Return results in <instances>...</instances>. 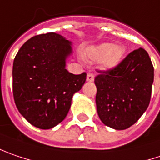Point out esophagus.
Listing matches in <instances>:
<instances>
[{"instance_id": "1", "label": "esophagus", "mask_w": 160, "mask_h": 160, "mask_svg": "<svg viewBox=\"0 0 160 160\" xmlns=\"http://www.w3.org/2000/svg\"><path fill=\"white\" fill-rule=\"evenodd\" d=\"M94 80V75L92 74V73H88L87 74V81H93Z\"/></svg>"}]
</instances>
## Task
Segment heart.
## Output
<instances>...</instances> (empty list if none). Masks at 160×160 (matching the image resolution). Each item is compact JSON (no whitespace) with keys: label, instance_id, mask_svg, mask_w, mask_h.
Segmentation results:
<instances>
[{"label":"heart","instance_id":"b5f03b06","mask_svg":"<svg viewBox=\"0 0 160 160\" xmlns=\"http://www.w3.org/2000/svg\"><path fill=\"white\" fill-rule=\"evenodd\" d=\"M126 49L120 43H102L89 49L88 54L94 61L101 62L106 69H113L117 67L124 58Z\"/></svg>","mask_w":160,"mask_h":160}]
</instances>
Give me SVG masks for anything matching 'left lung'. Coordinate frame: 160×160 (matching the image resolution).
Segmentation results:
<instances>
[{
	"mask_svg": "<svg viewBox=\"0 0 160 160\" xmlns=\"http://www.w3.org/2000/svg\"><path fill=\"white\" fill-rule=\"evenodd\" d=\"M96 105L108 127L126 129L143 115L151 98L154 68L144 49L130 52L117 67L98 71Z\"/></svg>",
	"mask_w": 160,
	"mask_h": 160,
	"instance_id": "obj_1",
	"label": "left lung"
}]
</instances>
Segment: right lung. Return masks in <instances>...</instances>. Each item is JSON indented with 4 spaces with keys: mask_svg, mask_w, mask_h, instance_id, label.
Returning <instances> with one entry per match:
<instances>
[{
    "mask_svg": "<svg viewBox=\"0 0 160 160\" xmlns=\"http://www.w3.org/2000/svg\"><path fill=\"white\" fill-rule=\"evenodd\" d=\"M71 42L55 32L36 35L22 46L12 67V91L19 112L34 127L49 129L66 118L85 72L65 69Z\"/></svg>",
    "mask_w": 160,
    "mask_h": 160,
    "instance_id": "1",
    "label": "right lung"
}]
</instances>
